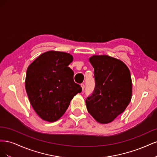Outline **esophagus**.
<instances>
[{
  "label": "esophagus",
  "instance_id": "esophagus-1",
  "mask_svg": "<svg viewBox=\"0 0 157 157\" xmlns=\"http://www.w3.org/2000/svg\"><path fill=\"white\" fill-rule=\"evenodd\" d=\"M81 87H82V91H84V88H85V86H84V84H81Z\"/></svg>",
  "mask_w": 157,
  "mask_h": 157
}]
</instances>
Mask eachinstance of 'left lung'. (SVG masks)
I'll return each instance as SVG.
<instances>
[{"label": "left lung", "mask_w": 157, "mask_h": 157, "mask_svg": "<svg viewBox=\"0 0 157 157\" xmlns=\"http://www.w3.org/2000/svg\"><path fill=\"white\" fill-rule=\"evenodd\" d=\"M89 61L94 69L96 85L86 99L87 110L97 122L107 124L124 112L131 101L130 70L121 60L107 55H94Z\"/></svg>", "instance_id": "8db88e82"}]
</instances>
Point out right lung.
<instances>
[{
	"label": "right lung",
	"instance_id": "obj_1",
	"mask_svg": "<svg viewBox=\"0 0 157 157\" xmlns=\"http://www.w3.org/2000/svg\"><path fill=\"white\" fill-rule=\"evenodd\" d=\"M73 57L63 52L48 51L28 67L25 89L33 108L42 120L55 122L63 115L71 99L82 88L73 80L68 67Z\"/></svg>",
	"mask_w": 157,
	"mask_h": 157
}]
</instances>
